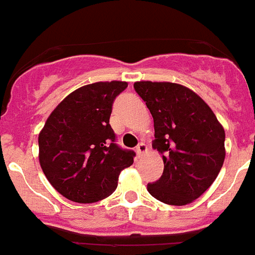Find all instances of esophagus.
<instances>
[{"label":"esophagus","instance_id":"34e87169","mask_svg":"<svg viewBox=\"0 0 255 255\" xmlns=\"http://www.w3.org/2000/svg\"><path fill=\"white\" fill-rule=\"evenodd\" d=\"M135 150H136V154H138L139 158H141V157H143V155L147 153L148 148H147V145H145V144L140 143V144H138V147H136V149H135Z\"/></svg>","mask_w":255,"mask_h":255}]
</instances>
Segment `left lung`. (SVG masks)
Here are the masks:
<instances>
[{
	"instance_id": "1",
	"label": "left lung",
	"mask_w": 255,
	"mask_h": 255,
	"mask_svg": "<svg viewBox=\"0 0 255 255\" xmlns=\"http://www.w3.org/2000/svg\"><path fill=\"white\" fill-rule=\"evenodd\" d=\"M154 123L153 147L162 153L163 173L148 184L149 194L170 206H185L213 184L224 164L225 130L195 92L170 82H135Z\"/></svg>"
}]
</instances>
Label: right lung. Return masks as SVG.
I'll return each mask as SVG.
<instances>
[{
  "mask_svg": "<svg viewBox=\"0 0 255 255\" xmlns=\"http://www.w3.org/2000/svg\"><path fill=\"white\" fill-rule=\"evenodd\" d=\"M128 83L97 82L78 88L51 112L38 136L47 180L69 200L94 203L110 197L119 175L134 162L132 150L115 143L112 103Z\"/></svg>",
  "mask_w": 255,
  "mask_h": 255,
  "instance_id": "obj_1",
  "label": "right lung"
}]
</instances>
